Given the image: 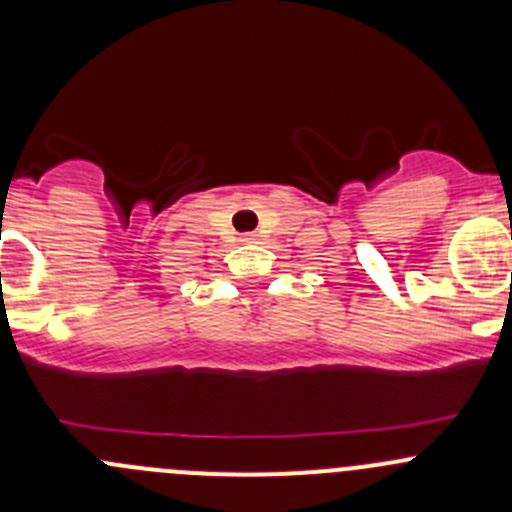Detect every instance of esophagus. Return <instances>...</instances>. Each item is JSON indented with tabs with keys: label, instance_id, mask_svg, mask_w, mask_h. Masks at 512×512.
<instances>
[{
	"label": "esophagus",
	"instance_id": "obj_1",
	"mask_svg": "<svg viewBox=\"0 0 512 512\" xmlns=\"http://www.w3.org/2000/svg\"><path fill=\"white\" fill-rule=\"evenodd\" d=\"M252 240H255V235H245V237H242V242H252Z\"/></svg>",
	"mask_w": 512,
	"mask_h": 512
}]
</instances>
